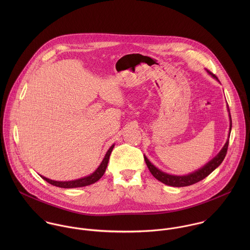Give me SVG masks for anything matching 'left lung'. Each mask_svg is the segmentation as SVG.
<instances>
[{"label": "left lung", "instance_id": "left-lung-1", "mask_svg": "<svg viewBox=\"0 0 250 250\" xmlns=\"http://www.w3.org/2000/svg\"><path fill=\"white\" fill-rule=\"evenodd\" d=\"M209 74L212 75V77L214 78L216 81H218V79L216 78V76L214 75L211 72H208ZM228 108V112H229V118H230V128H229V136L228 139L226 141V143L224 144V146L222 147V149L219 151V153L214 157L213 160H211L208 164H206L203 167H201L200 169L189 173L188 175H183V176H177V175H170L167 174L160 169H158L153 164H151V162L146 158V156L144 155V160L145 163L147 165L148 169L150 170L151 174L159 180L160 182L168 185V186H172V187H186V186H190L193 185L204 178H206L209 174H211L214 169L222 163V161L224 160L226 153H227V149H228V144H229V138H230V133H231V128H232V119H231V114H230V110L229 107L227 105Z\"/></svg>", "mask_w": 250, "mask_h": 250}]
</instances>
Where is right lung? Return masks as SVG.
<instances>
[{
	"label": "right lung",
	"instance_id": "right-lung-1",
	"mask_svg": "<svg viewBox=\"0 0 250 250\" xmlns=\"http://www.w3.org/2000/svg\"><path fill=\"white\" fill-rule=\"evenodd\" d=\"M113 147H114V144H112L109 147V149L107 150V152L105 155V158L103 159V161H102L101 165L98 167V168L92 174H90L88 176H85L83 178L73 180V181H64V182L63 181H54V180L46 178V177L41 176V175L40 176H41V178L47 181L49 184H51L53 186H56V187H59V188H80V187H85V186L94 184L95 182H97L99 179L104 175V173L106 171V168H107L108 159H109V156H110V153H111Z\"/></svg>",
	"mask_w": 250,
	"mask_h": 250
}]
</instances>
